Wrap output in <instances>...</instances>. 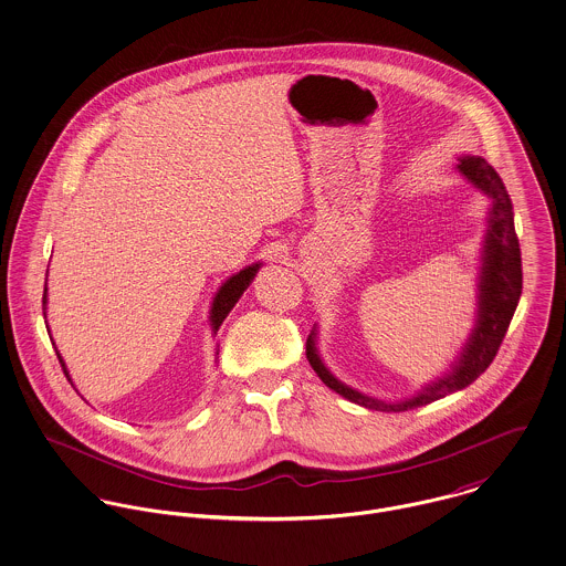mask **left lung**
I'll return each instance as SVG.
<instances>
[{
	"label": "left lung",
	"instance_id": "obj_1",
	"mask_svg": "<svg viewBox=\"0 0 566 566\" xmlns=\"http://www.w3.org/2000/svg\"><path fill=\"white\" fill-rule=\"evenodd\" d=\"M457 172L463 176L472 187H476L480 193H484L491 202L486 213V230L480 248L474 327L465 345L461 347L454 361H450L443 375H439L431 384H424L409 398L384 400L343 384L325 366L316 347L318 327L314 323L305 343L307 361L329 390L345 396L355 405H361L375 411H407V409L429 405L452 391L463 390L470 384H474L489 368V364L493 361L497 348L506 336V329L522 297V252H520V239L515 234L513 202L509 198V191L502 178L482 157H474V155L459 157Z\"/></svg>",
	"mask_w": 566,
	"mask_h": 566
}]
</instances>
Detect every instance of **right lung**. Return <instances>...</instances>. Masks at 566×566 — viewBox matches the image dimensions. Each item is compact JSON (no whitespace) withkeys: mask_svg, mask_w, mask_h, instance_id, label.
Listing matches in <instances>:
<instances>
[{"mask_svg":"<svg viewBox=\"0 0 566 566\" xmlns=\"http://www.w3.org/2000/svg\"><path fill=\"white\" fill-rule=\"evenodd\" d=\"M261 266L262 262L248 264V266H243L241 271L232 273L226 282H221L218 293L213 295L211 310H209V325H211L213 336L218 334V329L221 327L223 318L230 314V310H232L234 304L241 300V295L245 293V289L252 284V280H254V275L259 273V269H261ZM46 273H49V269H46ZM43 314L46 316V286H44L43 295ZM46 327H49V325H46ZM46 332H49V329H46ZM51 340H53V338H51ZM55 353H57V359H60V364H62V368H64V375H66V377H69V381H71L69 368H66V364H64V359H62V355H60V350H57V348H55Z\"/></svg>","mask_w":566,"mask_h":566,"instance_id":"right-lung-1","label":"right lung"}]
</instances>
